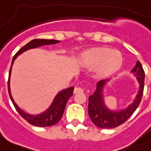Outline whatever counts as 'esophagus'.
Returning a JSON list of instances; mask_svg holds the SVG:
<instances>
[{
    "mask_svg": "<svg viewBox=\"0 0 151 151\" xmlns=\"http://www.w3.org/2000/svg\"><path fill=\"white\" fill-rule=\"evenodd\" d=\"M84 92V89L80 87H75L74 88V90H73V92L74 93H82Z\"/></svg>",
    "mask_w": 151,
    "mask_h": 151,
    "instance_id": "esophagus-1",
    "label": "esophagus"
}]
</instances>
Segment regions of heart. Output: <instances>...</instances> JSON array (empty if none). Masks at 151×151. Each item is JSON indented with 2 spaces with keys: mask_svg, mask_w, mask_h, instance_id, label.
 Segmentation results:
<instances>
[{
  "mask_svg": "<svg viewBox=\"0 0 151 151\" xmlns=\"http://www.w3.org/2000/svg\"><path fill=\"white\" fill-rule=\"evenodd\" d=\"M81 63L89 68H97V72L107 77L117 73L122 68L123 56L117 50L108 48H94L82 54Z\"/></svg>",
  "mask_w": 151,
  "mask_h": 151,
  "instance_id": "b5f03b06",
  "label": "heart"
}]
</instances>
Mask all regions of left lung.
<instances>
[{"label": "left lung", "instance_id": "1", "mask_svg": "<svg viewBox=\"0 0 151 151\" xmlns=\"http://www.w3.org/2000/svg\"><path fill=\"white\" fill-rule=\"evenodd\" d=\"M139 83V91L134 101L125 109L111 110L106 106L103 99V88L110 79L102 80L97 83L96 90L88 97V115L92 123L101 129H113L125 122L139 105L144 88L145 73L140 62L137 61L131 70Z\"/></svg>", "mask_w": 151, "mask_h": 151}]
</instances>
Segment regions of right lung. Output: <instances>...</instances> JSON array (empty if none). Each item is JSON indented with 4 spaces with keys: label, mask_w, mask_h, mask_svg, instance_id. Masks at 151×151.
I'll list each match as a JSON object with an SVG mask.
<instances>
[{
    "label": "right lung",
    "mask_w": 151,
    "mask_h": 151,
    "mask_svg": "<svg viewBox=\"0 0 151 151\" xmlns=\"http://www.w3.org/2000/svg\"><path fill=\"white\" fill-rule=\"evenodd\" d=\"M60 42V41H56V40H45V39H34L27 43L26 45H24L21 49L18 51L17 53L14 55L12 61V65H11L10 70H9V77H8V93L10 96L11 100L12 102L13 105L15 107L19 114L24 118L26 121L29 122L30 124L35 125L38 127H48L54 125L59 122L62 118V116L63 114L64 110L66 107V103L68 101L69 98L73 96V87H70L68 88L63 89L60 91L58 94L55 96L52 104L47 110L43 113H41L37 115H33L27 114L22 110L19 106L15 103L13 99L12 94H11L10 88V77L11 73H12V67L14 63V61L17 58L18 55H19L22 52H26L27 50L32 49V48H36L38 47L43 45H55Z\"/></svg>",
    "instance_id": "add662e5"
}]
</instances>
